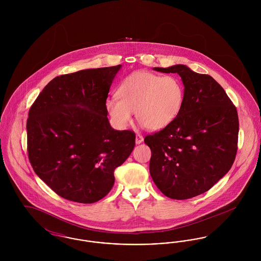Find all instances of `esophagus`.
Here are the masks:
<instances>
[{"instance_id": "obj_1", "label": "esophagus", "mask_w": 261, "mask_h": 261, "mask_svg": "<svg viewBox=\"0 0 261 261\" xmlns=\"http://www.w3.org/2000/svg\"><path fill=\"white\" fill-rule=\"evenodd\" d=\"M143 141H144V138H143V136H142V135H140V134H137L136 140H135L137 145H139V144L143 143Z\"/></svg>"}]
</instances>
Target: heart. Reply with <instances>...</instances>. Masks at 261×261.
Masks as SVG:
<instances>
[{"label":"heart","instance_id":"heart-1","mask_svg":"<svg viewBox=\"0 0 261 261\" xmlns=\"http://www.w3.org/2000/svg\"><path fill=\"white\" fill-rule=\"evenodd\" d=\"M117 95L106 100V110L117 128H126L136 112L143 127L159 131L178 116L184 101V86L176 76L139 70L125 78Z\"/></svg>","mask_w":261,"mask_h":261}]
</instances>
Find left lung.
I'll use <instances>...</instances> for the list:
<instances>
[{
  "label": "left lung",
  "mask_w": 261,
  "mask_h": 261,
  "mask_svg": "<svg viewBox=\"0 0 261 261\" xmlns=\"http://www.w3.org/2000/svg\"><path fill=\"white\" fill-rule=\"evenodd\" d=\"M153 70L180 75L184 101L171 124L144 140L151 150L149 173L164 196L191 199L208 191L235 161L236 108L210 75L184 64Z\"/></svg>",
  "instance_id": "obj_1"
}]
</instances>
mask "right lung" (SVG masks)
<instances>
[{"instance_id": "1", "label": "right lung", "mask_w": 261, "mask_h": 261, "mask_svg": "<svg viewBox=\"0 0 261 261\" xmlns=\"http://www.w3.org/2000/svg\"><path fill=\"white\" fill-rule=\"evenodd\" d=\"M121 64L54 78L30 108V163L63 199L93 203L114 184V169L135 147V133L112 128L106 100Z\"/></svg>"}]
</instances>
